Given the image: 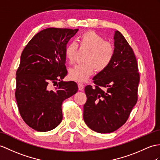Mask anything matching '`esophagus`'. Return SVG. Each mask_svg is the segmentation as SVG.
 Instances as JSON below:
<instances>
[{"label":"esophagus","mask_w":160,"mask_h":160,"mask_svg":"<svg viewBox=\"0 0 160 160\" xmlns=\"http://www.w3.org/2000/svg\"><path fill=\"white\" fill-rule=\"evenodd\" d=\"M78 88H79V90H83V88H84V85L82 84V83H78Z\"/></svg>","instance_id":"esophagus-1"}]
</instances>
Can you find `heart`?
<instances>
[{"mask_svg": "<svg viewBox=\"0 0 160 160\" xmlns=\"http://www.w3.org/2000/svg\"><path fill=\"white\" fill-rule=\"evenodd\" d=\"M81 48L89 49L85 58V63L77 64L70 68L68 77L77 82H84L90 77L94 69L102 71L108 67L114 56L115 49L110 42L93 31H88L81 35L79 38ZM78 46L71 42L65 48V57L69 63L72 64L75 60Z\"/></svg>", "mask_w": 160, "mask_h": 160, "instance_id": "b5f03b06", "label": "heart"}]
</instances>
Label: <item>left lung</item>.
<instances>
[{"label": "left lung", "instance_id": "1", "mask_svg": "<svg viewBox=\"0 0 160 160\" xmlns=\"http://www.w3.org/2000/svg\"><path fill=\"white\" fill-rule=\"evenodd\" d=\"M114 46L110 64L93 78L95 87L85 88L87 101L83 106L84 122L98 133H111L122 126L138 100L137 61L133 50L118 30L115 32Z\"/></svg>", "mask_w": 160, "mask_h": 160}]
</instances>
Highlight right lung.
<instances>
[{
  "label": "right lung",
  "instance_id": "1",
  "mask_svg": "<svg viewBox=\"0 0 160 160\" xmlns=\"http://www.w3.org/2000/svg\"><path fill=\"white\" fill-rule=\"evenodd\" d=\"M78 30L44 29L34 35L22 53L15 96L23 120L38 132L59 125L62 102L78 91L75 81H62L67 75L65 48Z\"/></svg>",
  "mask_w": 160,
  "mask_h": 160
}]
</instances>
